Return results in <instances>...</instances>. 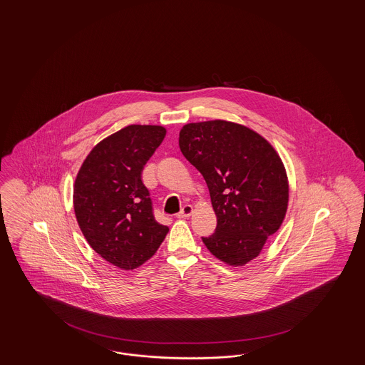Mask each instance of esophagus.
Segmentation results:
<instances>
[{
	"label": "esophagus",
	"mask_w": 365,
	"mask_h": 365,
	"mask_svg": "<svg viewBox=\"0 0 365 365\" xmlns=\"http://www.w3.org/2000/svg\"><path fill=\"white\" fill-rule=\"evenodd\" d=\"M192 207L191 205H185L183 208H182V210L176 215V217L178 219H186V217H189V216H191V213H192Z\"/></svg>",
	"instance_id": "34e87169"
}]
</instances>
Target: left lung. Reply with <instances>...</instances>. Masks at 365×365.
<instances>
[{
	"label": "left lung",
	"mask_w": 365,
	"mask_h": 365,
	"mask_svg": "<svg viewBox=\"0 0 365 365\" xmlns=\"http://www.w3.org/2000/svg\"><path fill=\"white\" fill-rule=\"evenodd\" d=\"M179 148L204 176L217 217L202 242L232 267L256 259L289 204L287 174L274 146L242 124L209 120L185 124Z\"/></svg>",
	"instance_id": "obj_1"
}]
</instances>
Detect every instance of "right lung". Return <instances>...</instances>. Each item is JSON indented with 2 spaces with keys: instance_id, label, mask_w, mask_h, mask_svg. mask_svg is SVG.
Here are the masks:
<instances>
[{
  "instance_id": "1",
  "label": "right lung",
  "mask_w": 365,
  "mask_h": 365,
  "mask_svg": "<svg viewBox=\"0 0 365 365\" xmlns=\"http://www.w3.org/2000/svg\"><path fill=\"white\" fill-rule=\"evenodd\" d=\"M167 130L131 124L98 142L73 185V209L88 245L103 259L131 271L149 260L170 228L157 223L142 170Z\"/></svg>"
}]
</instances>
